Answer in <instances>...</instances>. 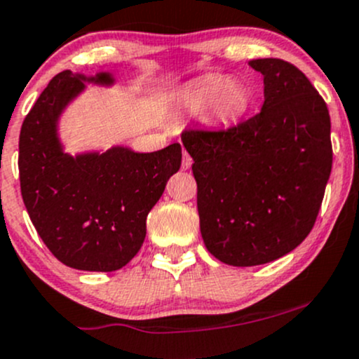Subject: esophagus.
I'll return each mask as SVG.
<instances>
[{
	"mask_svg": "<svg viewBox=\"0 0 359 359\" xmlns=\"http://www.w3.org/2000/svg\"><path fill=\"white\" fill-rule=\"evenodd\" d=\"M191 163H194V161H191L190 154H188L187 150H184V152H183V163H181V168H183V169H190L191 168Z\"/></svg>",
	"mask_w": 359,
	"mask_h": 359,
	"instance_id": "1",
	"label": "esophagus"
}]
</instances>
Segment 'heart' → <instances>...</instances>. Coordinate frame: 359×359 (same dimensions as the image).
Segmentation results:
<instances>
[{"label":"heart","instance_id":"b5f03b06","mask_svg":"<svg viewBox=\"0 0 359 359\" xmlns=\"http://www.w3.org/2000/svg\"><path fill=\"white\" fill-rule=\"evenodd\" d=\"M181 104L191 113L207 109V118L217 125H231L248 111L252 90L240 79L207 75L187 88Z\"/></svg>","mask_w":359,"mask_h":359}]
</instances>
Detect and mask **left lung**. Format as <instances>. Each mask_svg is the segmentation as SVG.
<instances>
[{"label":"left lung","mask_w":359,"mask_h":359,"mask_svg":"<svg viewBox=\"0 0 359 359\" xmlns=\"http://www.w3.org/2000/svg\"><path fill=\"white\" fill-rule=\"evenodd\" d=\"M250 67L264 75L260 113L226 130L181 133L203 243L234 267L292 252L317 221L332 169L330 116L317 88L284 60Z\"/></svg>","instance_id":"1"}]
</instances>
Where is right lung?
I'll return each instance as SVG.
<instances>
[{
    "label": "right lung",
    "instance_id": "add662e5",
    "mask_svg": "<svg viewBox=\"0 0 359 359\" xmlns=\"http://www.w3.org/2000/svg\"><path fill=\"white\" fill-rule=\"evenodd\" d=\"M83 80L57 73L29 111L18 142L22 198L49 252L79 271L113 272L137 255L147 233V215L181 165V145L138 154L113 147L72 157L56 133L57 118L83 90Z\"/></svg>",
    "mask_w": 359,
    "mask_h": 359
}]
</instances>
